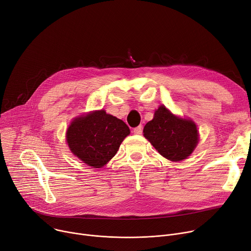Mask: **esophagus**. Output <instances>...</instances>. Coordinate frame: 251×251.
I'll use <instances>...</instances> for the list:
<instances>
[{"label": "esophagus", "mask_w": 251, "mask_h": 251, "mask_svg": "<svg viewBox=\"0 0 251 251\" xmlns=\"http://www.w3.org/2000/svg\"><path fill=\"white\" fill-rule=\"evenodd\" d=\"M133 131H134V133H135V134L140 135V134H142V131H143V127H142L141 125H139V126H137V127H136V128H134V129H133Z\"/></svg>", "instance_id": "34e87169"}]
</instances>
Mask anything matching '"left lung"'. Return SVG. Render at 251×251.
I'll return each mask as SVG.
<instances>
[{"label": "left lung", "mask_w": 251, "mask_h": 251, "mask_svg": "<svg viewBox=\"0 0 251 251\" xmlns=\"http://www.w3.org/2000/svg\"><path fill=\"white\" fill-rule=\"evenodd\" d=\"M143 133L159 153L175 162L186 159L199 141L196 124L190 119L175 116L164 105L155 111Z\"/></svg>", "instance_id": "left-lung-1"}]
</instances>
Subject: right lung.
I'll return each mask as SVG.
<instances>
[{
    "label": "right lung",
    "mask_w": 251,
    "mask_h": 251,
    "mask_svg": "<svg viewBox=\"0 0 251 251\" xmlns=\"http://www.w3.org/2000/svg\"><path fill=\"white\" fill-rule=\"evenodd\" d=\"M129 127L105 110L93 111L75 118L66 132L71 152L88 166L102 168L115 156Z\"/></svg>",
    "instance_id": "obj_1"
}]
</instances>
